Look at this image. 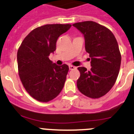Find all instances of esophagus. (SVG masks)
Masks as SVG:
<instances>
[{
	"label": "esophagus",
	"mask_w": 134,
	"mask_h": 134,
	"mask_svg": "<svg viewBox=\"0 0 134 134\" xmlns=\"http://www.w3.org/2000/svg\"><path fill=\"white\" fill-rule=\"evenodd\" d=\"M69 67L70 70H73L75 69V67H74V66H73V65H69Z\"/></svg>",
	"instance_id": "esophagus-1"
}]
</instances>
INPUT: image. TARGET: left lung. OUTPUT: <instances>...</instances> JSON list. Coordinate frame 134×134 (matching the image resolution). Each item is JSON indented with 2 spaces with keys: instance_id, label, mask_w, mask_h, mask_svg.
Instances as JSON below:
<instances>
[{
  "instance_id": "8db88e82",
  "label": "left lung",
  "mask_w": 134,
  "mask_h": 134,
  "mask_svg": "<svg viewBox=\"0 0 134 134\" xmlns=\"http://www.w3.org/2000/svg\"><path fill=\"white\" fill-rule=\"evenodd\" d=\"M73 26L84 35L85 50L91 57V69L78 67L80 77L77 86L82 94L92 99L103 97L114 86L118 78L121 53L111 31L94 21H84Z\"/></svg>"
}]
</instances>
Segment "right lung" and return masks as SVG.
Listing matches in <instances>:
<instances>
[{"label": "right lung", "mask_w": 134, "mask_h": 134, "mask_svg": "<svg viewBox=\"0 0 134 134\" xmlns=\"http://www.w3.org/2000/svg\"><path fill=\"white\" fill-rule=\"evenodd\" d=\"M71 26L70 24L38 26L29 33L19 47L17 52L19 77L25 90L38 102L51 101L63 88L69 66L57 65L49 56L56 49L59 37Z\"/></svg>", "instance_id": "right-lung-1"}]
</instances>
